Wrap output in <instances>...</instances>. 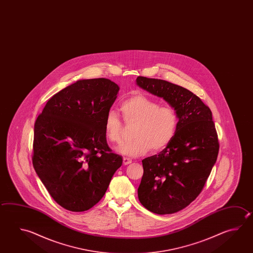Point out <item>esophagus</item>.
Here are the masks:
<instances>
[{
    "instance_id": "34e87169",
    "label": "esophagus",
    "mask_w": 253,
    "mask_h": 253,
    "mask_svg": "<svg viewBox=\"0 0 253 253\" xmlns=\"http://www.w3.org/2000/svg\"><path fill=\"white\" fill-rule=\"evenodd\" d=\"M132 162L131 161V159H129L128 158H124V166H127V165H129L130 163Z\"/></svg>"
}]
</instances>
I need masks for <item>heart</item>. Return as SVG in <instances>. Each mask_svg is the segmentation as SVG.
I'll list each match as a JSON object with an SVG mask.
<instances>
[{"label":"heart","instance_id":"heart-1","mask_svg":"<svg viewBox=\"0 0 253 253\" xmlns=\"http://www.w3.org/2000/svg\"><path fill=\"white\" fill-rule=\"evenodd\" d=\"M125 124H135L134 138L124 142L117 151L124 156L138 157L151 148L160 151L172 142L176 132L178 115L170 105L160 106L157 101L138 94L123 101L120 105ZM105 135L112 143L123 140L124 123L115 111H109L105 118Z\"/></svg>","mask_w":253,"mask_h":253}]
</instances>
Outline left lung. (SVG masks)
Here are the masks:
<instances>
[{
	"instance_id": "obj_1",
	"label": "left lung",
	"mask_w": 253,
	"mask_h": 253,
	"mask_svg": "<svg viewBox=\"0 0 253 253\" xmlns=\"http://www.w3.org/2000/svg\"><path fill=\"white\" fill-rule=\"evenodd\" d=\"M138 86L163 97L176 111L178 125L172 142L158 156L142 160L138 189L140 203L155 214H172L195 200L216 161L219 142L212 113L199 96L171 82L137 78Z\"/></svg>"
}]
</instances>
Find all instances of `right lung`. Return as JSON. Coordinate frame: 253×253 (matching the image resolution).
I'll return each instance as SVG.
<instances>
[{
  "instance_id": "obj_1",
  "label": "right lung",
  "mask_w": 253,
  "mask_h": 253,
  "mask_svg": "<svg viewBox=\"0 0 253 253\" xmlns=\"http://www.w3.org/2000/svg\"><path fill=\"white\" fill-rule=\"evenodd\" d=\"M118 91L108 79L78 81L53 95L36 121L33 167L65 210L82 212L98 203L123 164L104 129Z\"/></svg>"
}]
</instances>
